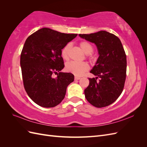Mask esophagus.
Masks as SVG:
<instances>
[{
  "label": "esophagus",
  "mask_w": 147,
  "mask_h": 147,
  "mask_svg": "<svg viewBox=\"0 0 147 147\" xmlns=\"http://www.w3.org/2000/svg\"><path fill=\"white\" fill-rule=\"evenodd\" d=\"M80 79V78L78 77H75V80H78Z\"/></svg>",
  "instance_id": "obj_1"
}]
</instances>
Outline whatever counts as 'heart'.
Wrapping results in <instances>:
<instances>
[{
	"mask_svg": "<svg viewBox=\"0 0 147 147\" xmlns=\"http://www.w3.org/2000/svg\"><path fill=\"white\" fill-rule=\"evenodd\" d=\"M82 50L88 54V57H92L91 53L93 51V47L91 43L86 41H82L79 44ZM70 45L67 44L65 45L61 51V56L63 58L67 61L69 59V53L70 50ZM89 65L85 62H82V63H77V62L72 61L67 63L65 65V70L67 72L72 73L76 76H81L84 72L89 70Z\"/></svg>",
	"mask_w": 147,
	"mask_h": 147,
	"instance_id": "obj_1",
	"label": "heart"
}]
</instances>
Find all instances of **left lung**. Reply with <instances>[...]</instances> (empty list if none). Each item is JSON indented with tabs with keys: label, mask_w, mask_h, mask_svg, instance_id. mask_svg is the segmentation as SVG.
<instances>
[{
	"label": "left lung",
	"mask_w": 147,
	"mask_h": 147,
	"mask_svg": "<svg viewBox=\"0 0 147 147\" xmlns=\"http://www.w3.org/2000/svg\"><path fill=\"white\" fill-rule=\"evenodd\" d=\"M79 36L94 43L99 55L90 72L96 77L89 78L90 84L84 91L86 99L97 108L108 106L121 95L126 80L127 61L122 43L116 35L105 30Z\"/></svg>",
	"instance_id": "obj_1"
}]
</instances>
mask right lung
<instances>
[{
  "label": "right lung",
  "mask_w": 147,
  "mask_h": 147,
  "mask_svg": "<svg viewBox=\"0 0 147 147\" xmlns=\"http://www.w3.org/2000/svg\"><path fill=\"white\" fill-rule=\"evenodd\" d=\"M77 35L44 28L26 39L20 65L24 89L35 104L50 108L64 99L74 75L60 72L64 67L61 51ZM53 74H57L56 79L52 78Z\"/></svg>",
  "instance_id": "1"
}]
</instances>
